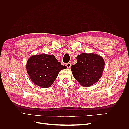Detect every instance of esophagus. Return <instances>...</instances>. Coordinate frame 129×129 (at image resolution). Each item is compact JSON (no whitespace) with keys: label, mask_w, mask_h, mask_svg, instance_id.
I'll list each match as a JSON object with an SVG mask.
<instances>
[{"label":"esophagus","mask_w":129,"mask_h":129,"mask_svg":"<svg viewBox=\"0 0 129 129\" xmlns=\"http://www.w3.org/2000/svg\"><path fill=\"white\" fill-rule=\"evenodd\" d=\"M66 66H67V67L68 68H70L71 67V63H67L66 64Z\"/></svg>","instance_id":"1"}]
</instances>
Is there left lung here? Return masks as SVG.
Instances as JSON below:
<instances>
[{
  "label": "left lung",
  "mask_w": 129,
  "mask_h": 129,
  "mask_svg": "<svg viewBox=\"0 0 129 129\" xmlns=\"http://www.w3.org/2000/svg\"><path fill=\"white\" fill-rule=\"evenodd\" d=\"M75 64L71 67L74 78L81 85L90 87L102 77L105 62L103 57L94 53H82L76 57Z\"/></svg>",
  "instance_id": "left-lung-1"
}]
</instances>
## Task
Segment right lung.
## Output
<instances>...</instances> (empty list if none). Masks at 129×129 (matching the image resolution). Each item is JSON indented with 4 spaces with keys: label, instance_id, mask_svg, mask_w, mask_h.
<instances>
[{
    "label": "right lung",
    "instance_id": "add662e5",
    "mask_svg": "<svg viewBox=\"0 0 129 129\" xmlns=\"http://www.w3.org/2000/svg\"><path fill=\"white\" fill-rule=\"evenodd\" d=\"M66 68L55 56L44 53L31 56L26 64L27 72L31 81L43 88L51 86L60 71Z\"/></svg>",
    "mask_w": 129,
    "mask_h": 129
}]
</instances>
